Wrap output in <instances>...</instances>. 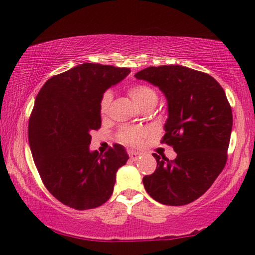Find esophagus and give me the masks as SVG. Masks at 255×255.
<instances>
[{
  "label": "esophagus",
  "mask_w": 255,
  "mask_h": 255,
  "mask_svg": "<svg viewBox=\"0 0 255 255\" xmlns=\"http://www.w3.org/2000/svg\"><path fill=\"white\" fill-rule=\"evenodd\" d=\"M139 157H140L139 152H136V151L129 152V158H130V160H132V161H136Z\"/></svg>",
  "instance_id": "34e87169"
}]
</instances>
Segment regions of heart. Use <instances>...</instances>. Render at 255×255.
Masks as SVG:
<instances>
[{"mask_svg": "<svg viewBox=\"0 0 255 255\" xmlns=\"http://www.w3.org/2000/svg\"><path fill=\"white\" fill-rule=\"evenodd\" d=\"M129 96L132 98V101L137 104L140 109H146L149 106H153L158 101V94L150 86L138 83V85H132L128 88ZM113 95L110 90H106L102 95L100 102V112L102 116H104L108 112L109 106L111 104ZM146 134V131L143 128L138 127H123L119 130V139L124 143L128 144H137L140 137H143Z\"/></svg>", "mask_w": 255, "mask_h": 255, "instance_id": "1", "label": "heart"}]
</instances>
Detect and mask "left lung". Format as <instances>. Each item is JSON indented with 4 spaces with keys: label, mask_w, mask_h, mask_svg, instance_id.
<instances>
[{
    "label": "left lung",
    "mask_w": 255,
    "mask_h": 255,
    "mask_svg": "<svg viewBox=\"0 0 255 255\" xmlns=\"http://www.w3.org/2000/svg\"><path fill=\"white\" fill-rule=\"evenodd\" d=\"M135 77L165 94L168 118L161 143L177 153L174 160L153 153L157 169L143 177L144 188L164 205L192 203L212 187L226 166L233 111L225 90L210 74L181 65L151 66Z\"/></svg>",
    "instance_id": "obj_1"
}]
</instances>
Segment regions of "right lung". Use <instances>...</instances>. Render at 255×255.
Wrapping results in <instances>:
<instances>
[{"mask_svg":"<svg viewBox=\"0 0 255 255\" xmlns=\"http://www.w3.org/2000/svg\"><path fill=\"white\" fill-rule=\"evenodd\" d=\"M126 67L85 63L54 75L35 98L28 123L33 160L44 187L60 203L83 211L111 197L116 173L129 159L115 144L90 152L91 130L101 128L104 91L129 74Z\"/></svg>","mask_w":255,"mask_h":255,"instance_id":"1","label":"right lung"}]
</instances>
